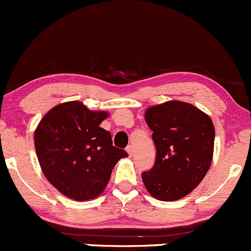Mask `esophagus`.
<instances>
[{
	"mask_svg": "<svg viewBox=\"0 0 251 251\" xmlns=\"http://www.w3.org/2000/svg\"><path fill=\"white\" fill-rule=\"evenodd\" d=\"M126 152L128 153V157H132V156H133V148H132L131 145H130V147H127V148H126Z\"/></svg>",
	"mask_w": 251,
	"mask_h": 251,
	"instance_id": "34e87169",
	"label": "esophagus"
}]
</instances>
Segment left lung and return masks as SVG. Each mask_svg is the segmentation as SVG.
<instances>
[{"label": "left lung", "mask_w": 251, "mask_h": 251, "mask_svg": "<svg viewBox=\"0 0 251 251\" xmlns=\"http://www.w3.org/2000/svg\"><path fill=\"white\" fill-rule=\"evenodd\" d=\"M145 121L156 147L155 166L142 174L145 188L161 201L182 199L210 169L213 123L199 108L177 100L149 107Z\"/></svg>", "instance_id": "obj_1"}]
</instances>
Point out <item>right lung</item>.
Instances as JSON below:
<instances>
[{
  "label": "right lung",
  "instance_id": "add662e5",
  "mask_svg": "<svg viewBox=\"0 0 251 251\" xmlns=\"http://www.w3.org/2000/svg\"><path fill=\"white\" fill-rule=\"evenodd\" d=\"M108 112L90 111L79 101L57 104L34 132V147L48 181L76 201L94 199L104 191L112 169L126 151L113 147L100 124Z\"/></svg>",
  "mask_w": 251,
  "mask_h": 251
}]
</instances>
